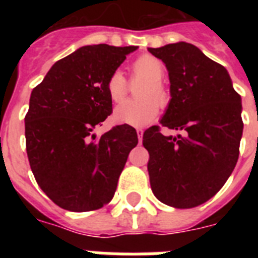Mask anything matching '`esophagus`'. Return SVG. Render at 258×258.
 Returning <instances> with one entry per match:
<instances>
[{
  "label": "esophagus",
  "mask_w": 258,
  "mask_h": 258,
  "mask_svg": "<svg viewBox=\"0 0 258 258\" xmlns=\"http://www.w3.org/2000/svg\"><path fill=\"white\" fill-rule=\"evenodd\" d=\"M137 134H138V139H139V143H142V139H143V130L138 128Z\"/></svg>",
  "instance_id": "obj_1"
}]
</instances>
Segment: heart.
Segmentation results:
<instances>
[{"label":"heart","instance_id":"obj_1","mask_svg":"<svg viewBox=\"0 0 258 258\" xmlns=\"http://www.w3.org/2000/svg\"><path fill=\"white\" fill-rule=\"evenodd\" d=\"M134 79L143 80L138 88V100H125L113 111V120L119 124L145 127L159 113V105L169 100V92L162 83L166 67L159 58L145 54L137 58L131 66ZM107 92L112 101H120L127 93V82L120 71H115L107 80Z\"/></svg>","mask_w":258,"mask_h":258}]
</instances>
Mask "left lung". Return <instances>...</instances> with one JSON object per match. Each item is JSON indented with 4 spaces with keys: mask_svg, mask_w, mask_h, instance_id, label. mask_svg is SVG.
<instances>
[{
    "mask_svg": "<svg viewBox=\"0 0 258 258\" xmlns=\"http://www.w3.org/2000/svg\"><path fill=\"white\" fill-rule=\"evenodd\" d=\"M165 62L170 99L159 120L183 135L166 137L153 125L143 134L154 196L176 209L214 197L236 167L244 123L241 96L226 68L188 42L149 48Z\"/></svg>",
    "mask_w": 258,
    "mask_h": 258,
    "instance_id": "1",
    "label": "left lung"
}]
</instances>
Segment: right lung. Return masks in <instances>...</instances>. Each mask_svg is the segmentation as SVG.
<instances>
[{"label":"right lung","mask_w":258,"mask_h":258,"mask_svg":"<svg viewBox=\"0 0 258 258\" xmlns=\"http://www.w3.org/2000/svg\"><path fill=\"white\" fill-rule=\"evenodd\" d=\"M138 46L86 45L54 62L32 91L25 116L26 153L41 190L60 208L89 212L113 198L130 151L131 125L96 138L112 112L107 80Z\"/></svg>","instance_id":"obj_1"}]
</instances>
